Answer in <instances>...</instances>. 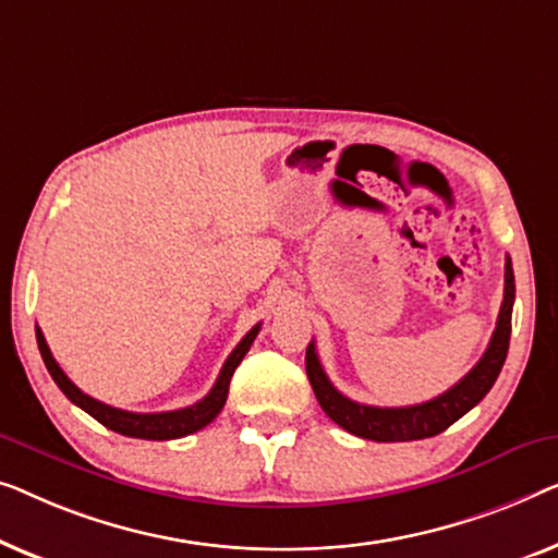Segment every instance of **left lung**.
<instances>
[{"label":"left lung","mask_w":558,"mask_h":558,"mask_svg":"<svg viewBox=\"0 0 558 558\" xmlns=\"http://www.w3.org/2000/svg\"><path fill=\"white\" fill-rule=\"evenodd\" d=\"M515 301V280L511 257H506V290L504 303H500L498 324L493 331V339L485 349L483 359L454 384L445 395H439L429 402L412 407H368L359 404L354 399L343 397L339 389L328 381V376L320 366L316 343H308L305 351V372H308L311 387L316 391V399L328 417L347 433L374 439V442H410V439H425L445 433L452 422H458L462 414H468L481 399L488 395L496 384L500 368L511 343V313Z\"/></svg>","instance_id":"8db88e82"}]
</instances>
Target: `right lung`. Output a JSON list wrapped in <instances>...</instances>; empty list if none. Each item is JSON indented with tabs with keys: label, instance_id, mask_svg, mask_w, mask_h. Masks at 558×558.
I'll list each match as a JSON object with an SVG mask.
<instances>
[{
	"label": "right lung",
	"instance_id": "1",
	"mask_svg": "<svg viewBox=\"0 0 558 558\" xmlns=\"http://www.w3.org/2000/svg\"><path fill=\"white\" fill-rule=\"evenodd\" d=\"M37 331V347H40V354L43 361L47 366V372L54 379V384L62 389V395H65L70 402L81 407L83 412H88L93 420H98L100 425L113 429V433L125 435V437H138V439H177V437H184V435H192L197 433V429L207 427L211 420L217 417L219 412H222V407L227 402V391H230V379L234 374V368L240 366V361L245 359V354L253 347L257 331H260V324L253 326L247 331L245 339H242L238 347L230 356H227L222 372H219L215 387L209 389V395L199 399L197 404L192 407H184V410H174V412H125V410H116L111 404H104L98 402V399H93L85 395L75 387L73 381L68 379L65 372H62L58 361L52 359L50 354V347H47L45 336L40 328H35Z\"/></svg>",
	"mask_w": 558,
	"mask_h": 558
}]
</instances>
